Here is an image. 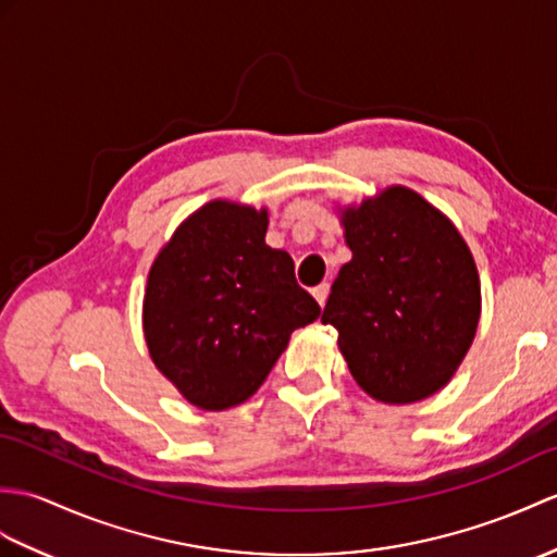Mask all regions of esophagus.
Instances as JSON below:
<instances>
[{
  "label": "esophagus",
  "instance_id": "obj_1",
  "mask_svg": "<svg viewBox=\"0 0 557 557\" xmlns=\"http://www.w3.org/2000/svg\"><path fill=\"white\" fill-rule=\"evenodd\" d=\"M313 296H315V301L320 304V308L327 304V296H330V284H318V287L313 289Z\"/></svg>",
  "mask_w": 557,
  "mask_h": 557
}]
</instances>
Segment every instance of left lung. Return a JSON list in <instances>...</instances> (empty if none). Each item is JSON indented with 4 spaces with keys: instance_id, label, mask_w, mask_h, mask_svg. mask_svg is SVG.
<instances>
[{
    "instance_id": "left-lung-1",
    "label": "left lung",
    "mask_w": 557,
    "mask_h": 557,
    "mask_svg": "<svg viewBox=\"0 0 557 557\" xmlns=\"http://www.w3.org/2000/svg\"><path fill=\"white\" fill-rule=\"evenodd\" d=\"M351 261L322 313L360 389L389 406L430 398L474 342L482 287L450 218L392 185L339 209Z\"/></svg>"
}]
</instances>
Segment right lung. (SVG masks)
I'll use <instances>...</instances> for the list:
<instances>
[{
	"label": "right lung",
	"instance_id": "1",
	"mask_svg": "<svg viewBox=\"0 0 557 557\" xmlns=\"http://www.w3.org/2000/svg\"><path fill=\"white\" fill-rule=\"evenodd\" d=\"M268 209L213 199L153 258L141 330L153 366L201 410L251 398L320 306L287 251L265 244Z\"/></svg>",
	"mask_w": 557,
	"mask_h": 557
}]
</instances>
